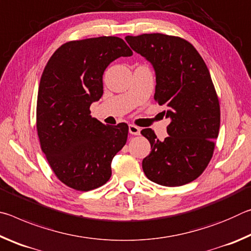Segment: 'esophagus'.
Returning a JSON list of instances; mask_svg holds the SVG:
<instances>
[{"label": "esophagus", "instance_id": "obj_1", "mask_svg": "<svg viewBox=\"0 0 251 251\" xmlns=\"http://www.w3.org/2000/svg\"><path fill=\"white\" fill-rule=\"evenodd\" d=\"M128 130H129V133L131 135H139V134H141V128H139V127H137V126H135V125H129Z\"/></svg>", "mask_w": 251, "mask_h": 251}]
</instances>
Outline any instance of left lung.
Instances as JSON below:
<instances>
[{
	"mask_svg": "<svg viewBox=\"0 0 251 251\" xmlns=\"http://www.w3.org/2000/svg\"><path fill=\"white\" fill-rule=\"evenodd\" d=\"M125 40L151 64L154 99L171 120L164 141L151 128L141 131L151 147L143 159V171L161 186L188 184L209 164L219 133V101L209 71L197 50L180 37L152 33Z\"/></svg>",
	"mask_w": 251,
	"mask_h": 251,
	"instance_id": "1",
	"label": "left lung"
}]
</instances>
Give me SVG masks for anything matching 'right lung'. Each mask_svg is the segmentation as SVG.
<instances>
[{"mask_svg":"<svg viewBox=\"0 0 251 251\" xmlns=\"http://www.w3.org/2000/svg\"><path fill=\"white\" fill-rule=\"evenodd\" d=\"M133 52L116 36L63 44L42 74L36 107L41 148L50 168L71 188L88 192L106 184L110 164L127 141L128 126H106L90 107L103 95V74L118 57Z\"/></svg>","mask_w":251,"mask_h":251,"instance_id":"right-lung-1","label":"right lung"}]
</instances>
